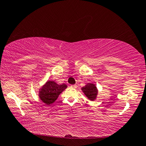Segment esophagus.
Returning a JSON list of instances; mask_svg holds the SVG:
<instances>
[{
	"label": "esophagus",
	"instance_id": "obj_1",
	"mask_svg": "<svg viewBox=\"0 0 146 146\" xmlns=\"http://www.w3.org/2000/svg\"><path fill=\"white\" fill-rule=\"evenodd\" d=\"M70 87L73 88H76L77 86L76 85H70Z\"/></svg>",
	"mask_w": 146,
	"mask_h": 146
}]
</instances>
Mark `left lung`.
<instances>
[{
  "label": "left lung",
  "mask_w": 146,
  "mask_h": 146,
  "mask_svg": "<svg viewBox=\"0 0 146 146\" xmlns=\"http://www.w3.org/2000/svg\"><path fill=\"white\" fill-rule=\"evenodd\" d=\"M81 90L88 100L94 101L97 99L98 90L94 83H87L86 85L83 86Z\"/></svg>",
  "instance_id": "obj_1"
}]
</instances>
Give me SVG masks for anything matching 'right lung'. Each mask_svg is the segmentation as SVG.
I'll return each mask as SVG.
<instances>
[{"instance_id": "1", "label": "right lung", "mask_w": 146, "mask_h": 146, "mask_svg": "<svg viewBox=\"0 0 146 146\" xmlns=\"http://www.w3.org/2000/svg\"><path fill=\"white\" fill-rule=\"evenodd\" d=\"M67 88L66 84H58L52 80H48L39 89L40 100L46 105H50L57 100L59 95Z\"/></svg>"}]
</instances>
